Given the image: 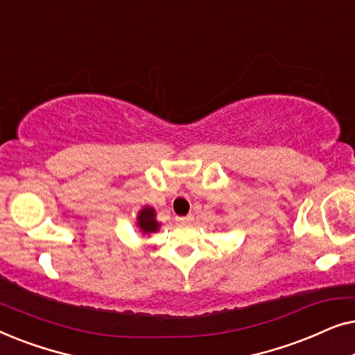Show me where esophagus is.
Wrapping results in <instances>:
<instances>
[{
	"label": "esophagus",
	"mask_w": 355,
	"mask_h": 355,
	"mask_svg": "<svg viewBox=\"0 0 355 355\" xmlns=\"http://www.w3.org/2000/svg\"><path fill=\"white\" fill-rule=\"evenodd\" d=\"M178 223H181V225H189V223L193 221V215H187V216H178L176 218Z\"/></svg>",
	"instance_id": "1"
}]
</instances>
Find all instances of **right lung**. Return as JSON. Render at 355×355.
I'll list each match as a JSON object with an SVG mask.
<instances>
[{"instance_id":"1","label":"right lung","mask_w":355,"mask_h":355,"mask_svg":"<svg viewBox=\"0 0 355 355\" xmlns=\"http://www.w3.org/2000/svg\"><path fill=\"white\" fill-rule=\"evenodd\" d=\"M137 226L144 234H150V232H157L159 227V223L155 220V210L152 207H144L137 215Z\"/></svg>"}]
</instances>
